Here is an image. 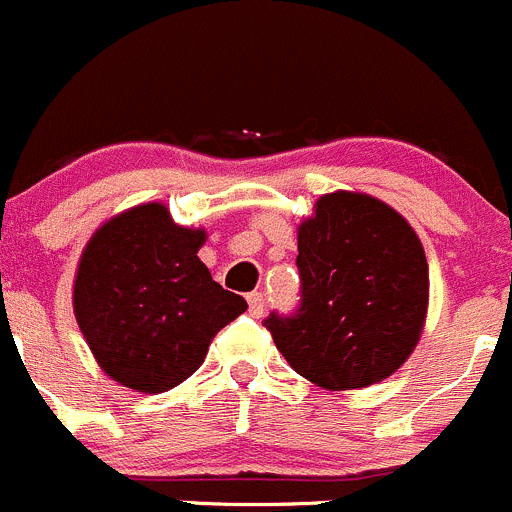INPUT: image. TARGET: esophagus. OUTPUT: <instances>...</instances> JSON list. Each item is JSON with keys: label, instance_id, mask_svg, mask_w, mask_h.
Here are the masks:
<instances>
[{"label": "esophagus", "instance_id": "34e87169", "mask_svg": "<svg viewBox=\"0 0 512 512\" xmlns=\"http://www.w3.org/2000/svg\"><path fill=\"white\" fill-rule=\"evenodd\" d=\"M249 311H251V316H263V311H266V296H263L261 291H254V293H249Z\"/></svg>", "mask_w": 512, "mask_h": 512}]
</instances>
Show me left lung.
<instances>
[{"label":"left lung","mask_w":512,"mask_h":512,"mask_svg":"<svg viewBox=\"0 0 512 512\" xmlns=\"http://www.w3.org/2000/svg\"><path fill=\"white\" fill-rule=\"evenodd\" d=\"M301 298L263 321L291 368L328 391L383 381L416 348L428 261L398 211L366 194L318 199L298 229Z\"/></svg>","instance_id":"8db88e82"}]
</instances>
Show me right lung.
Instances as JSON below:
<instances>
[{"mask_svg": "<svg viewBox=\"0 0 512 512\" xmlns=\"http://www.w3.org/2000/svg\"><path fill=\"white\" fill-rule=\"evenodd\" d=\"M204 239L201 229L176 226L161 204H144L86 244L74 313L99 366L121 386H179L204 363L211 338L249 308L196 256Z\"/></svg>", "mask_w": 512, "mask_h": 512, "instance_id": "1", "label": "right lung"}]
</instances>
